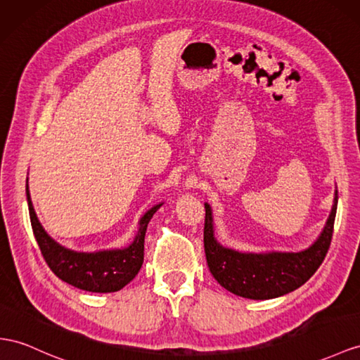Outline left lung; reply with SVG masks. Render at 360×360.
Here are the masks:
<instances>
[{
  "label": "left lung",
  "instance_id": "8db88e82",
  "mask_svg": "<svg viewBox=\"0 0 360 360\" xmlns=\"http://www.w3.org/2000/svg\"><path fill=\"white\" fill-rule=\"evenodd\" d=\"M336 208L338 191L324 229L306 251L243 254L216 242L211 210L205 204L204 248L210 272L226 290L250 300H271L298 289L326 259L333 237Z\"/></svg>",
  "mask_w": 360,
  "mask_h": 360
}]
</instances>
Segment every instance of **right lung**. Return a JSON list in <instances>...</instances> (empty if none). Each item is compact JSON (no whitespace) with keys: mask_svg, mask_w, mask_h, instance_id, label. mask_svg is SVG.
<instances>
[{"mask_svg":"<svg viewBox=\"0 0 360 360\" xmlns=\"http://www.w3.org/2000/svg\"><path fill=\"white\" fill-rule=\"evenodd\" d=\"M25 191L36 242L39 245V250L49 268L62 281L82 290L108 293L123 289L127 283H131L135 278L144 260V236L147 224L150 222L152 216L161 207V204L155 205L141 217L140 231H138L135 240L124 250L86 254L65 250L45 233L34 213L29 193V184H27Z\"/></svg>","mask_w":360,"mask_h":360,"instance_id":"right-lung-1","label":"right lung"}]
</instances>
